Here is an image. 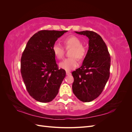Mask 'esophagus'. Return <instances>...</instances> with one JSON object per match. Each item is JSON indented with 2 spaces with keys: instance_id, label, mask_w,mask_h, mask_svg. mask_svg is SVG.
I'll return each mask as SVG.
<instances>
[{
  "instance_id": "obj_1",
  "label": "esophagus",
  "mask_w": 132,
  "mask_h": 132,
  "mask_svg": "<svg viewBox=\"0 0 132 132\" xmlns=\"http://www.w3.org/2000/svg\"><path fill=\"white\" fill-rule=\"evenodd\" d=\"M71 74V73L69 72V71H66V75H70Z\"/></svg>"
}]
</instances>
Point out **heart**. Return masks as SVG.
Here are the masks:
<instances>
[{
  "label": "heart",
  "instance_id": "b5f03b06",
  "mask_svg": "<svg viewBox=\"0 0 132 132\" xmlns=\"http://www.w3.org/2000/svg\"><path fill=\"white\" fill-rule=\"evenodd\" d=\"M64 45L66 49L71 48L69 55L71 57L68 58L59 64L61 69L66 71H70L75 69L78 65L77 59L82 61L87 54L86 48L82 45L81 39L75 36H71L64 39ZM52 51L55 57L58 59H61L64 55V49L59 44L55 43L53 46Z\"/></svg>",
  "mask_w": 132,
  "mask_h": 132
}]
</instances>
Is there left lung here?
Here are the masks:
<instances>
[{"instance_id":"left-lung-1","label":"left lung","mask_w":132,"mask_h":132,"mask_svg":"<svg viewBox=\"0 0 132 132\" xmlns=\"http://www.w3.org/2000/svg\"><path fill=\"white\" fill-rule=\"evenodd\" d=\"M89 38L87 51L81 67L72 72L73 92L80 100L87 102L101 94L110 77L111 57L102 37L91 31L75 32Z\"/></svg>"}]
</instances>
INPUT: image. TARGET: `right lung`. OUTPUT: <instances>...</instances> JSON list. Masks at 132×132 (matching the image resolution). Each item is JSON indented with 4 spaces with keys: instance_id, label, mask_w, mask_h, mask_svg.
I'll use <instances>...</instances> for the list:
<instances>
[{
    "instance_id": "obj_1",
    "label": "right lung",
    "mask_w": 132,
    "mask_h": 132,
    "mask_svg": "<svg viewBox=\"0 0 132 132\" xmlns=\"http://www.w3.org/2000/svg\"><path fill=\"white\" fill-rule=\"evenodd\" d=\"M67 31H39L30 38L23 52L22 78L28 93L37 101H52L65 77V71L58 69L52 47Z\"/></svg>"
}]
</instances>
